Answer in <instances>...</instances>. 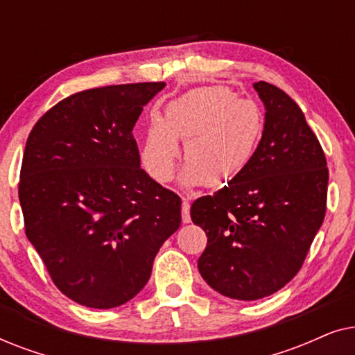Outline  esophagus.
Wrapping results in <instances>:
<instances>
[{
  "instance_id": "1",
  "label": "esophagus",
  "mask_w": 355,
  "mask_h": 355,
  "mask_svg": "<svg viewBox=\"0 0 355 355\" xmlns=\"http://www.w3.org/2000/svg\"><path fill=\"white\" fill-rule=\"evenodd\" d=\"M181 213H182V223H191V205H189L187 198H182Z\"/></svg>"
}]
</instances>
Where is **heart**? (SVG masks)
Listing matches in <instances>:
<instances>
[{"instance_id": "b5f03b06", "label": "heart", "mask_w": 355, "mask_h": 355, "mask_svg": "<svg viewBox=\"0 0 355 355\" xmlns=\"http://www.w3.org/2000/svg\"><path fill=\"white\" fill-rule=\"evenodd\" d=\"M265 129V113L257 101L239 98L223 85L200 87L171 101L163 119H152L142 163L155 181L168 182L176 168V139L184 140V184L223 187L254 162Z\"/></svg>"}]
</instances>
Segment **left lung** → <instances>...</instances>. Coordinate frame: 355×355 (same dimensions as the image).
Masks as SVG:
<instances>
[{
	"label": "left lung",
	"mask_w": 355,
	"mask_h": 355,
	"mask_svg": "<svg viewBox=\"0 0 355 355\" xmlns=\"http://www.w3.org/2000/svg\"><path fill=\"white\" fill-rule=\"evenodd\" d=\"M254 89L265 105L259 152L239 178L192 203L207 232L198 271L226 297L257 300L297 275L327 211L328 168L302 110L268 82Z\"/></svg>",
	"instance_id": "obj_1"
}]
</instances>
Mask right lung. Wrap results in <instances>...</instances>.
I'll return each mask as SVG.
<instances>
[{"mask_svg": "<svg viewBox=\"0 0 355 355\" xmlns=\"http://www.w3.org/2000/svg\"><path fill=\"white\" fill-rule=\"evenodd\" d=\"M163 89L142 82L77 92L28 134L19 181L27 239L56 288L85 307L137 295L181 226V198L140 168L132 135Z\"/></svg>", "mask_w": 355, "mask_h": 355, "instance_id": "1", "label": "right lung"}]
</instances>
